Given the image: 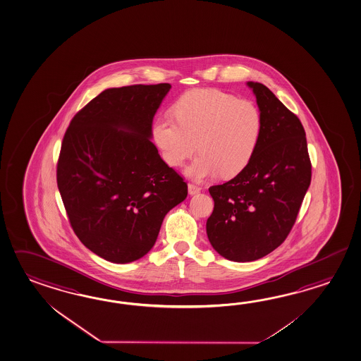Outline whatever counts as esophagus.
<instances>
[{
  "instance_id": "1",
  "label": "esophagus",
  "mask_w": 361,
  "mask_h": 361,
  "mask_svg": "<svg viewBox=\"0 0 361 361\" xmlns=\"http://www.w3.org/2000/svg\"><path fill=\"white\" fill-rule=\"evenodd\" d=\"M188 189H189V194H190V195H195V194H198V192L202 190L199 186L194 184L188 185Z\"/></svg>"
}]
</instances>
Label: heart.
<instances>
[{"mask_svg": "<svg viewBox=\"0 0 361 361\" xmlns=\"http://www.w3.org/2000/svg\"><path fill=\"white\" fill-rule=\"evenodd\" d=\"M173 117L155 119L153 139L163 161L183 166L194 180L221 175L235 177L248 167L262 136V116L256 104L217 89L192 90L172 108Z\"/></svg>", "mask_w": 361, "mask_h": 361, "instance_id": "heart-1", "label": "heart"}]
</instances>
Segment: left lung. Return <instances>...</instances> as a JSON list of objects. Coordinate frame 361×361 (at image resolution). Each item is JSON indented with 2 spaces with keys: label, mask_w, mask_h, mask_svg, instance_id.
Returning a JSON list of instances; mask_svg holds the SVG:
<instances>
[{
  "label": "left lung",
  "mask_w": 361,
  "mask_h": 361,
  "mask_svg": "<svg viewBox=\"0 0 361 361\" xmlns=\"http://www.w3.org/2000/svg\"><path fill=\"white\" fill-rule=\"evenodd\" d=\"M247 86L262 116L261 141L242 173L209 188L214 207L207 220L214 250L235 262L264 257L286 240L311 183L301 121L265 85Z\"/></svg>",
  "instance_id": "8db88e82"
}]
</instances>
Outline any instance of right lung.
<instances>
[{
	"label": "right lung",
	"mask_w": 361,
	"mask_h": 361,
	"mask_svg": "<svg viewBox=\"0 0 361 361\" xmlns=\"http://www.w3.org/2000/svg\"><path fill=\"white\" fill-rule=\"evenodd\" d=\"M171 85L108 89L78 111L61 142L56 180L75 235L114 264L153 248L188 185L150 141Z\"/></svg>",
	"instance_id": "1"
}]
</instances>
